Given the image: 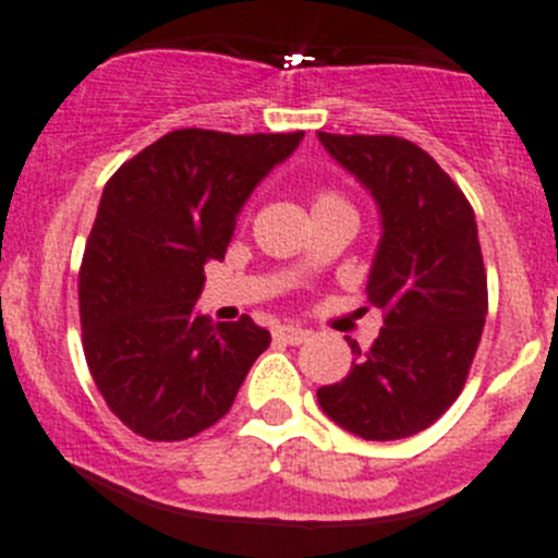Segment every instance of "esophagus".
<instances>
[{
    "label": "esophagus",
    "instance_id": "34e87169",
    "mask_svg": "<svg viewBox=\"0 0 558 558\" xmlns=\"http://www.w3.org/2000/svg\"><path fill=\"white\" fill-rule=\"evenodd\" d=\"M307 337H311V331L300 329V326H291V324L278 326V329H275V340L289 342V345H302V342H305Z\"/></svg>",
    "mask_w": 558,
    "mask_h": 558
}]
</instances>
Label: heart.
Returning a JSON list of instances; mask_svg holds the SVG:
<instances>
[{
  "label": "heart",
  "mask_w": 558,
  "mask_h": 558,
  "mask_svg": "<svg viewBox=\"0 0 558 558\" xmlns=\"http://www.w3.org/2000/svg\"><path fill=\"white\" fill-rule=\"evenodd\" d=\"M313 207H348V210H351V205H348V202L342 199V196L337 194V191H331V189L318 191V196H315Z\"/></svg>",
  "instance_id": "obj_1"
}]
</instances>
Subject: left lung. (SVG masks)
Returning a JSON list of instances; mask_svg holds the SVG:
<instances>
[{
  "mask_svg": "<svg viewBox=\"0 0 558 558\" xmlns=\"http://www.w3.org/2000/svg\"><path fill=\"white\" fill-rule=\"evenodd\" d=\"M324 148L375 196L384 238L367 296L384 311L369 351L318 388L335 424L364 440H402L435 424L470 375L488 313L472 205L424 148L393 134L318 132Z\"/></svg>",
  "mask_w": 558,
  "mask_h": 558,
  "instance_id": "left-lung-1",
  "label": "left lung"
}]
</instances>
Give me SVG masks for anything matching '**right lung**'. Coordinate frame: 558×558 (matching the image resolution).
I'll use <instances>...</instances> for the list:
<instances>
[{"mask_svg":"<svg viewBox=\"0 0 558 558\" xmlns=\"http://www.w3.org/2000/svg\"><path fill=\"white\" fill-rule=\"evenodd\" d=\"M305 132L178 129L107 180L83 253V353L107 408L154 442L189 440L229 413L269 331L213 324L194 305L251 191Z\"/></svg>","mask_w":558,"mask_h":558,"instance_id":"1","label":"right lung"}]
</instances>
